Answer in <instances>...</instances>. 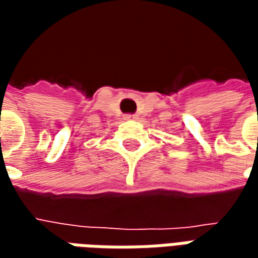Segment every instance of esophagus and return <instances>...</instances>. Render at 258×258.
<instances>
[{
  "label": "esophagus",
  "mask_w": 258,
  "mask_h": 258,
  "mask_svg": "<svg viewBox=\"0 0 258 258\" xmlns=\"http://www.w3.org/2000/svg\"><path fill=\"white\" fill-rule=\"evenodd\" d=\"M124 118H125V120H130V118H135V117H134V116H125Z\"/></svg>",
  "instance_id": "obj_1"
}]
</instances>
